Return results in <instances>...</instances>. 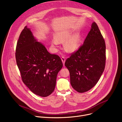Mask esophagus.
<instances>
[{
    "label": "esophagus",
    "instance_id": "esophagus-1",
    "mask_svg": "<svg viewBox=\"0 0 122 122\" xmlns=\"http://www.w3.org/2000/svg\"><path fill=\"white\" fill-rule=\"evenodd\" d=\"M61 60H62V63H63V65L64 66L65 62V61H66V59H65V57L62 56V58H61Z\"/></svg>",
    "mask_w": 122,
    "mask_h": 122
}]
</instances>
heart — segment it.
Returning a JSON list of instances; mask_svg holds the SVG:
<instances>
[{
	"instance_id": "b5f03b06",
	"label": "heart",
	"mask_w": 122,
	"mask_h": 122,
	"mask_svg": "<svg viewBox=\"0 0 122 122\" xmlns=\"http://www.w3.org/2000/svg\"><path fill=\"white\" fill-rule=\"evenodd\" d=\"M71 34V32L68 30L61 31L56 35V39H53L52 41V43L54 46H56L59 44L58 41H64L68 38L65 42V47L69 51H74L79 47L81 44V37L79 33H76L70 38Z\"/></svg>"
}]
</instances>
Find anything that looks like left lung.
<instances>
[{"mask_svg": "<svg viewBox=\"0 0 122 122\" xmlns=\"http://www.w3.org/2000/svg\"><path fill=\"white\" fill-rule=\"evenodd\" d=\"M106 45L98 27L93 22L83 45L68 58L65 65L74 89L84 93L97 83L104 71Z\"/></svg>", "mask_w": 122, "mask_h": 122, "instance_id": "8db88e82", "label": "left lung"}]
</instances>
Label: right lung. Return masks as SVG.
<instances>
[{
	"mask_svg": "<svg viewBox=\"0 0 122 122\" xmlns=\"http://www.w3.org/2000/svg\"><path fill=\"white\" fill-rule=\"evenodd\" d=\"M15 57L22 81L31 92L42 97L53 92L62 61L57 55L49 53L27 26L17 41Z\"/></svg>",
	"mask_w": 122,
	"mask_h": 122,
	"instance_id": "right-lung-1",
	"label": "right lung"
}]
</instances>
